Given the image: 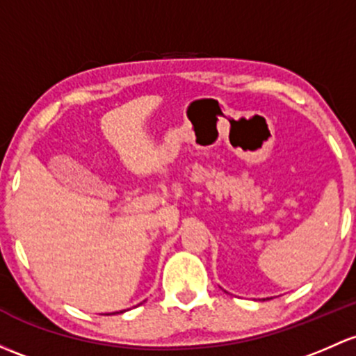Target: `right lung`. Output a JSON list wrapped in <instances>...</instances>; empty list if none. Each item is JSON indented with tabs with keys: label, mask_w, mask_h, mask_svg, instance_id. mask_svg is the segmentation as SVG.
<instances>
[{
	"label": "right lung",
	"mask_w": 356,
	"mask_h": 356,
	"mask_svg": "<svg viewBox=\"0 0 356 356\" xmlns=\"http://www.w3.org/2000/svg\"><path fill=\"white\" fill-rule=\"evenodd\" d=\"M121 312H124V310H121ZM114 314H119V312H114Z\"/></svg>",
	"instance_id": "1"
}]
</instances>
